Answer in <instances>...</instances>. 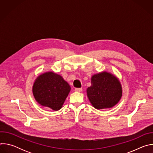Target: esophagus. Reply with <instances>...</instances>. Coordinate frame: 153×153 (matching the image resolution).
Instances as JSON below:
<instances>
[{
  "label": "esophagus",
  "mask_w": 153,
  "mask_h": 153,
  "mask_svg": "<svg viewBox=\"0 0 153 153\" xmlns=\"http://www.w3.org/2000/svg\"><path fill=\"white\" fill-rule=\"evenodd\" d=\"M74 91H75L76 92L80 93V92H82V88H75Z\"/></svg>",
  "instance_id": "esophagus-1"
}]
</instances>
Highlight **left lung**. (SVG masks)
Listing matches in <instances>:
<instances>
[{
  "instance_id": "1",
  "label": "left lung",
  "mask_w": 153,
  "mask_h": 153,
  "mask_svg": "<svg viewBox=\"0 0 153 153\" xmlns=\"http://www.w3.org/2000/svg\"><path fill=\"white\" fill-rule=\"evenodd\" d=\"M91 86L86 94L92 106L97 110L111 108L117 105L122 96V87L114 74L103 71L91 76Z\"/></svg>"
}]
</instances>
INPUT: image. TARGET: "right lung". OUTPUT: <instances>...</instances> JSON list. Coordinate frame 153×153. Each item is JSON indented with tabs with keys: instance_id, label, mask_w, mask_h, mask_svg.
Masks as SVG:
<instances>
[{
	"instance_id": "right-lung-1",
	"label": "right lung",
	"mask_w": 153,
	"mask_h": 153,
	"mask_svg": "<svg viewBox=\"0 0 153 153\" xmlns=\"http://www.w3.org/2000/svg\"><path fill=\"white\" fill-rule=\"evenodd\" d=\"M70 91L68 83L54 71H47L37 76L32 88L36 102L54 111L60 110Z\"/></svg>"
}]
</instances>
